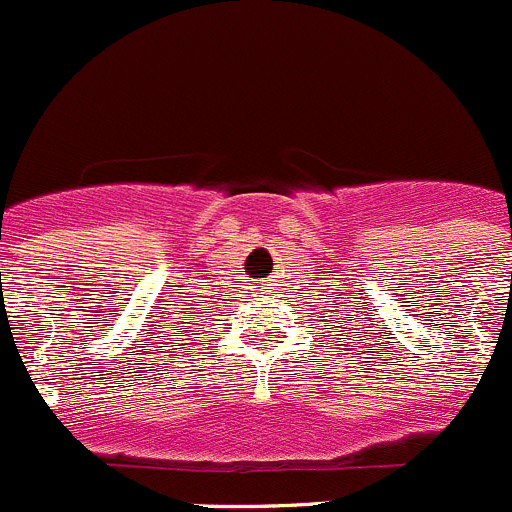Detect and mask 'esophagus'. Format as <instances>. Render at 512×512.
<instances>
[{
    "label": "esophagus",
    "instance_id": "esophagus-1",
    "mask_svg": "<svg viewBox=\"0 0 512 512\" xmlns=\"http://www.w3.org/2000/svg\"><path fill=\"white\" fill-rule=\"evenodd\" d=\"M260 289H262V292H265V289H270V285H267V280L260 282Z\"/></svg>",
    "mask_w": 512,
    "mask_h": 512
}]
</instances>
